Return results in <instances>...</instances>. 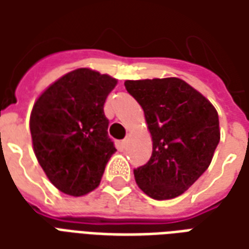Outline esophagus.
Returning a JSON list of instances; mask_svg holds the SVG:
<instances>
[{
    "instance_id": "1",
    "label": "esophagus",
    "mask_w": 249,
    "mask_h": 249,
    "mask_svg": "<svg viewBox=\"0 0 249 249\" xmlns=\"http://www.w3.org/2000/svg\"><path fill=\"white\" fill-rule=\"evenodd\" d=\"M121 144H123V146L126 145V144H128V139H124V140L121 141Z\"/></svg>"
}]
</instances>
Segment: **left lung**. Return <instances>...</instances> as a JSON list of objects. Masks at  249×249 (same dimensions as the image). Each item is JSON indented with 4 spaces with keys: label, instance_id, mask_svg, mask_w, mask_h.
<instances>
[{
    "label": "left lung",
    "instance_id": "left-lung-1",
    "mask_svg": "<svg viewBox=\"0 0 249 249\" xmlns=\"http://www.w3.org/2000/svg\"><path fill=\"white\" fill-rule=\"evenodd\" d=\"M124 85L144 110L153 141L149 161L133 169L136 183L155 200L178 197L212 161L220 141L217 112L176 77L128 80Z\"/></svg>",
    "mask_w": 249,
    "mask_h": 249
}]
</instances>
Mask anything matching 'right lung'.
Instances as JSON below:
<instances>
[{
    "label": "right lung",
    "mask_w": 249,
    "mask_h": 249,
    "mask_svg": "<svg viewBox=\"0 0 249 249\" xmlns=\"http://www.w3.org/2000/svg\"><path fill=\"white\" fill-rule=\"evenodd\" d=\"M117 80L87 68L62 76L36 101L30 133L37 160L61 192L82 196L101 181L116 152L104 104Z\"/></svg>",
    "instance_id": "right-lung-1"
}]
</instances>
